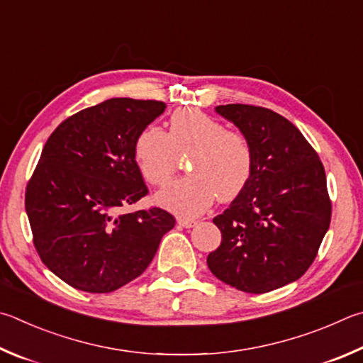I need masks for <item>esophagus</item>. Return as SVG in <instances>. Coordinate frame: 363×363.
Segmentation results:
<instances>
[{"label": "esophagus", "instance_id": "1", "mask_svg": "<svg viewBox=\"0 0 363 363\" xmlns=\"http://www.w3.org/2000/svg\"><path fill=\"white\" fill-rule=\"evenodd\" d=\"M177 223H179V225L184 227V228H192V227L196 225V220H192V219H182V217H179V219H177Z\"/></svg>", "mask_w": 363, "mask_h": 363}]
</instances>
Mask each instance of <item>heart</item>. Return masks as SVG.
I'll list each match as a JSON object with an SVG mask.
<instances>
[{
    "mask_svg": "<svg viewBox=\"0 0 363 363\" xmlns=\"http://www.w3.org/2000/svg\"><path fill=\"white\" fill-rule=\"evenodd\" d=\"M135 162L141 176L162 186L173 176L177 157H189V173L155 195L162 208L182 217L204 213L216 196L230 201L250 179L254 154L247 138L227 130L217 118L187 108L171 116L168 133L146 127L135 141Z\"/></svg>",
    "mask_w": 363,
    "mask_h": 363,
    "instance_id": "heart-1",
    "label": "heart"
}]
</instances>
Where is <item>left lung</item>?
I'll list each match as a JSON object with an SVG mask.
<instances>
[{
	"instance_id": "8db88e82",
	"label": "left lung",
	"mask_w": 363,
	"mask_h": 363,
	"mask_svg": "<svg viewBox=\"0 0 363 363\" xmlns=\"http://www.w3.org/2000/svg\"><path fill=\"white\" fill-rule=\"evenodd\" d=\"M216 113L247 138L254 168L245 190L213 219L222 242L206 262L225 284L265 294L301 278L318 255L332 216L324 164L272 109L222 104Z\"/></svg>"
}]
</instances>
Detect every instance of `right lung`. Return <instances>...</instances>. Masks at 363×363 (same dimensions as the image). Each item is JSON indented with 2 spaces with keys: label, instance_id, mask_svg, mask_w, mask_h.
<instances>
[{
  "label": "right lung",
  "instance_id": "right-lung-1",
  "mask_svg": "<svg viewBox=\"0 0 363 363\" xmlns=\"http://www.w3.org/2000/svg\"><path fill=\"white\" fill-rule=\"evenodd\" d=\"M164 108L163 101L111 98L68 117L45 143L25 209L44 265L71 287L108 294L128 284L174 227L160 208L122 213L147 195L135 141Z\"/></svg>",
  "mask_w": 363,
  "mask_h": 363
}]
</instances>
